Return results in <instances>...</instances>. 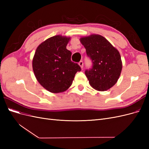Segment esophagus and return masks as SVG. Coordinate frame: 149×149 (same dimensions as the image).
<instances>
[{"mask_svg": "<svg viewBox=\"0 0 149 149\" xmlns=\"http://www.w3.org/2000/svg\"><path fill=\"white\" fill-rule=\"evenodd\" d=\"M79 65L81 66V68L83 69V61H80L79 62Z\"/></svg>", "mask_w": 149, "mask_h": 149, "instance_id": "34e87169", "label": "esophagus"}]
</instances>
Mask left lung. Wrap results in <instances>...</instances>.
Returning <instances> with one entry per match:
<instances>
[{
	"instance_id": "obj_1",
	"label": "left lung",
	"mask_w": 149,
	"mask_h": 149,
	"mask_svg": "<svg viewBox=\"0 0 149 149\" xmlns=\"http://www.w3.org/2000/svg\"><path fill=\"white\" fill-rule=\"evenodd\" d=\"M80 42L93 62L91 68L85 71L89 84L101 91L113 86L118 81L123 66L118 49L100 35L82 37Z\"/></svg>"
}]
</instances>
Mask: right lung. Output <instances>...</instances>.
Masks as SVG:
<instances>
[{
    "mask_svg": "<svg viewBox=\"0 0 149 149\" xmlns=\"http://www.w3.org/2000/svg\"><path fill=\"white\" fill-rule=\"evenodd\" d=\"M70 37L54 36L37 47L32 66L36 78L48 91H65L73 83L75 74L81 71L78 64L71 60V52L66 49Z\"/></svg>",
    "mask_w": 149,
    "mask_h": 149,
    "instance_id": "right-lung-1",
    "label": "right lung"
}]
</instances>
